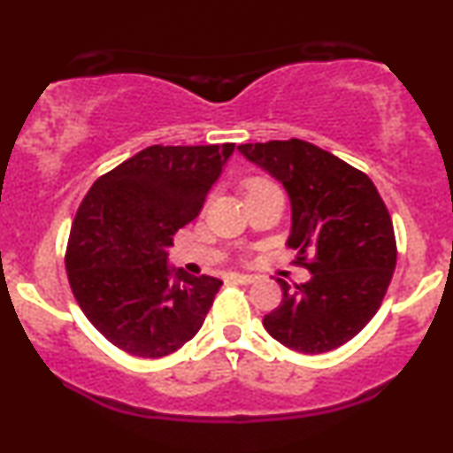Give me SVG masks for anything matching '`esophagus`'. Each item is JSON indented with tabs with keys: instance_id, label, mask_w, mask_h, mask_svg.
<instances>
[{
	"instance_id": "esophagus-1",
	"label": "esophagus",
	"mask_w": 453,
	"mask_h": 453,
	"mask_svg": "<svg viewBox=\"0 0 453 453\" xmlns=\"http://www.w3.org/2000/svg\"><path fill=\"white\" fill-rule=\"evenodd\" d=\"M230 279L234 280V283L249 285V283H253V280H256L257 277H256V274H241V273H234V274H230Z\"/></svg>"
}]
</instances>
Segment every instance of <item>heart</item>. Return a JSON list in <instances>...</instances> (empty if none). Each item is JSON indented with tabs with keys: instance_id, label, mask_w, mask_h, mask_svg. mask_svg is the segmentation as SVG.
I'll return each instance as SVG.
<instances>
[{
	"instance_id": "obj_1",
	"label": "heart",
	"mask_w": 453,
	"mask_h": 453,
	"mask_svg": "<svg viewBox=\"0 0 453 453\" xmlns=\"http://www.w3.org/2000/svg\"><path fill=\"white\" fill-rule=\"evenodd\" d=\"M264 185H270L268 180H264V179H253V180H249V185H247V194L251 189H257V187H264Z\"/></svg>"
}]
</instances>
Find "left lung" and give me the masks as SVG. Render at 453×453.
<instances>
[{"label": "left lung", "instance_id": "8db88e82", "mask_svg": "<svg viewBox=\"0 0 453 453\" xmlns=\"http://www.w3.org/2000/svg\"><path fill=\"white\" fill-rule=\"evenodd\" d=\"M238 150L285 187L292 204L288 244L313 274L296 289L277 279L283 300L264 317V327L300 353L345 345L377 313L396 268L392 217L377 187L336 155L298 138Z\"/></svg>", "mask_w": 453, "mask_h": 453}]
</instances>
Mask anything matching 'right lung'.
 <instances>
[{
	"mask_svg": "<svg viewBox=\"0 0 453 453\" xmlns=\"http://www.w3.org/2000/svg\"><path fill=\"white\" fill-rule=\"evenodd\" d=\"M234 144H155L106 173L72 223L65 268L93 327L119 349L164 357L197 334L223 280L168 264V247L194 221Z\"/></svg>",
	"mask_w": 453,
	"mask_h": 453,
	"instance_id": "1",
	"label": "right lung"
}]
</instances>
